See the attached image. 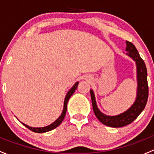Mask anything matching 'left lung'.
Segmentation results:
<instances>
[{"mask_svg": "<svg viewBox=\"0 0 154 154\" xmlns=\"http://www.w3.org/2000/svg\"><path fill=\"white\" fill-rule=\"evenodd\" d=\"M127 55L131 57L137 64V94L134 104L127 111L117 116H106L101 113L97 108L94 91L91 90L93 110L97 118L104 125L110 127H121L131 124L143 110L146 104L149 94L147 84V70L144 61L140 56L137 50L130 41H126Z\"/></svg>", "mask_w": 154, "mask_h": 154, "instance_id": "8db88e82", "label": "left lung"}]
</instances>
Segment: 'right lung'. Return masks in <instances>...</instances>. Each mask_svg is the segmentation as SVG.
I'll use <instances>...</instances> for the list:
<instances>
[{
	"mask_svg": "<svg viewBox=\"0 0 154 154\" xmlns=\"http://www.w3.org/2000/svg\"><path fill=\"white\" fill-rule=\"evenodd\" d=\"M77 85H78V82L76 83V84L73 86V87H72L71 89L68 91V93H67V95H66V97H65L64 103H63V111H62L61 115H60V117H58L57 120H56L54 122L53 124H51V125H48V126H47V127H29V126L26 125V124H24L22 123V124H23V125H24L26 127H27L29 130H30L31 131H33V132H35V133L48 132V131H52V130H54V128H56L57 127H58V126L61 124L63 119H64L65 115H66V112H67V102H68V100H69V99H70V97H71L72 95L74 94V93L75 92V90L77 89Z\"/></svg>",
	"mask_w": 154,
	"mask_h": 154,
	"instance_id": "1",
	"label": "right lung"
}]
</instances>
